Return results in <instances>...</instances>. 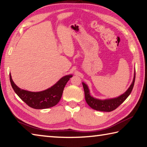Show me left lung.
I'll use <instances>...</instances> for the list:
<instances>
[{
    "label": "left lung",
    "instance_id": "1",
    "mask_svg": "<svg viewBox=\"0 0 147 147\" xmlns=\"http://www.w3.org/2000/svg\"><path fill=\"white\" fill-rule=\"evenodd\" d=\"M135 77L136 73L134 72V79L132 81V84L130 86L125 93L120 96H118L114 98H109L106 100H100L93 97L90 95V90L88 86L84 82H82V86L84 88V95H85V100L86 101L87 104L92 108V109L100 111H105V112H110L115 110L121 105L123 102L125 100L126 98L128 97L129 95L131 94L132 90V88L134 87V82H135Z\"/></svg>",
    "mask_w": 147,
    "mask_h": 147
}]
</instances>
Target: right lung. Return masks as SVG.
<instances>
[{"mask_svg":"<svg viewBox=\"0 0 147 147\" xmlns=\"http://www.w3.org/2000/svg\"><path fill=\"white\" fill-rule=\"evenodd\" d=\"M71 77L72 75L64 76L48 89L38 92H32L18 88L14 83L9 74L11 84L15 92L29 107L37 109H47L56 106L61 98L65 85Z\"/></svg>","mask_w":147,"mask_h":147,"instance_id":"1","label":"right lung"}]
</instances>
